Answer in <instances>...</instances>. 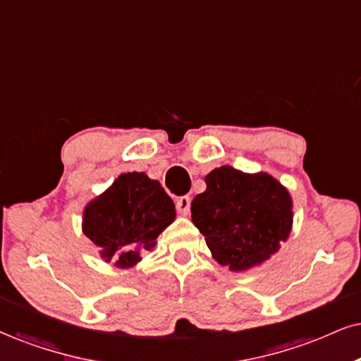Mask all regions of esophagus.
<instances>
[{"label": "esophagus", "instance_id": "1", "mask_svg": "<svg viewBox=\"0 0 361 361\" xmlns=\"http://www.w3.org/2000/svg\"><path fill=\"white\" fill-rule=\"evenodd\" d=\"M176 207H177V211L180 212V214H189V211H190V197L189 195H182V197H179L176 201Z\"/></svg>", "mask_w": 361, "mask_h": 361}]
</instances>
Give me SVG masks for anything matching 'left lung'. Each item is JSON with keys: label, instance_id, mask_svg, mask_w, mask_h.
<instances>
[{"label": "left lung", "instance_id": "left-lung-1", "mask_svg": "<svg viewBox=\"0 0 361 361\" xmlns=\"http://www.w3.org/2000/svg\"><path fill=\"white\" fill-rule=\"evenodd\" d=\"M190 212L214 259L233 271L261 264L291 231V197L268 173H243L224 166L206 176Z\"/></svg>", "mask_w": 361, "mask_h": 361}]
</instances>
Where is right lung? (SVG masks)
<instances>
[{"mask_svg":"<svg viewBox=\"0 0 361 361\" xmlns=\"http://www.w3.org/2000/svg\"><path fill=\"white\" fill-rule=\"evenodd\" d=\"M176 217V206L160 182L142 172L122 173L114 185L88 204L83 212V233L102 249V257L130 268L144 249Z\"/></svg>","mask_w":361,"mask_h":361,"instance_id":"right-lung-1","label":"right lung"}]
</instances>
